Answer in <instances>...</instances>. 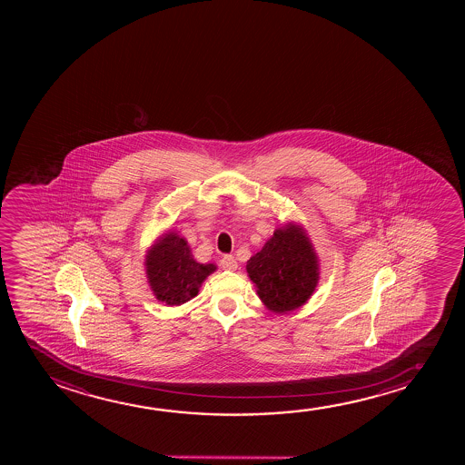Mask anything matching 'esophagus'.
<instances>
[{"mask_svg":"<svg viewBox=\"0 0 465 465\" xmlns=\"http://www.w3.org/2000/svg\"><path fill=\"white\" fill-rule=\"evenodd\" d=\"M221 267L223 270H229V272H235L236 268H238V262H236L233 255H223V261H221Z\"/></svg>","mask_w":465,"mask_h":465,"instance_id":"obj_1","label":"esophagus"}]
</instances>
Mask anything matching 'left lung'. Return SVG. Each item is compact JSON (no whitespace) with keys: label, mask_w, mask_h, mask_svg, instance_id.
<instances>
[{"label":"left lung","mask_w":465,"mask_h":465,"mask_svg":"<svg viewBox=\"0 0 465 465\" xmlns=\"http://www.w3.org/2000/svg\"><path fill=\"white\" fill-rule=\"evenodd\" d=\"M255 292L270 312L286 314L312 299L319 282V257L305 227L282 223L246 263Z\"/></svg>","instance_id":"1"}]
</instances>
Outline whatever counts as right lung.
<instances>
[{"instance_id":"add662e5","label":"right lung","mask_w":465,"mask_h":465,"mask_svg":"<svg viewBox=\"0 0 465 465\" xmlns=\"http://www.w3.org/2000/svg\"><path fill=\"white\" fill-rule=\"evenodd\" d=\"M144 270L153 297L166 305L179 306L197 295L217 267L195 261L184 236L166 230L147 249Z\"/></svg>"}]
</instances>
